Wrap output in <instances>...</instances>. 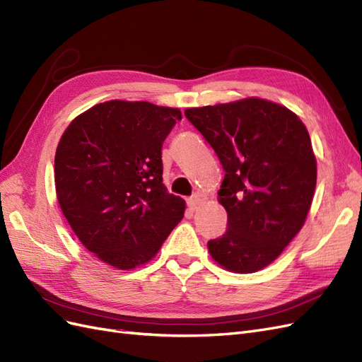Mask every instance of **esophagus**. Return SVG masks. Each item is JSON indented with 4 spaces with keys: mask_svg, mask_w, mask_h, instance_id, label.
I'll return each mask as SVG.
<instances>
[{
    "mask_svg": "<svg viewBox=\"0 0 362 362\" xmlns=\"http://www.w3.org/2000/svg\"><path fill=\"white\" fill-rule=\"evenodd\" d=\"M204 202H205V196L201 194V193H198V194L192 196V198L187 201V205H189V208H190L192 211H194V210H198V208H199Z\"/></svg>",
    "mask_w": 362,
    "mask_h": 362,
    "instance_id": "1",
    "label": "esophagus"
}]
</instances>
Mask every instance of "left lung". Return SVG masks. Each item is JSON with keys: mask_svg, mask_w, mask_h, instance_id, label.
Returning a JSON list of instances; mask_svg holds the SVG:
<instances>
[{"mask_svg": "<svg viewBox=\"0 0 362 362\" xmlns=\"http://www.w3.org/2000/svg\"><path fill=\"white\" fill-rule=\"evenodd\" d=\"M221 160L218 202L228 229L206 243L229 272L254 273L275 261L308 216L317 161L302 120L261 98L184 112Z\"/></svg>", "mask_w": 362, "mask_h": 362, "instance_id": "1", "label": "left lung"}]
</instances>
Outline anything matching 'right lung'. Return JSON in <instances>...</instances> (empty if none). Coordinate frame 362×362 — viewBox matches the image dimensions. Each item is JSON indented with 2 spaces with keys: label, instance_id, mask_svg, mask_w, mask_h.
I'll use <instances>...</instances> for the list:
<instances>
[{
  "label": "right lung",
  "instance_id": "right-lung-1",
  "mask_svg": "<svg viewBox=\"0 0 362 362\" xmlns=\"http://www.w3.org/2000/svg\"><path fill=\"white\" fill-rule=\"evenodd\" d=\"M178 108L113 100L76 116L54 160L62 211L87 250L129 270L157 255L185 201L163 184L161 146Z\"/></svg>",
  "mask_w": 362,
  "mask_h": 362
}]
</instances>
